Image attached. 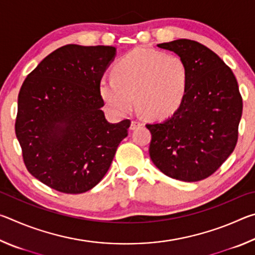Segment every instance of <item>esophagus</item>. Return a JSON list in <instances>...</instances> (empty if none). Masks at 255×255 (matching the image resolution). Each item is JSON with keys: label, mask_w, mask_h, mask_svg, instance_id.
Instances as JSON below:
<instances>
[{"label": "esophagus", "mask_w": 255, "mask_h": 255, "mask_svg": "<svg viewBox=\"0 0 255 255\" xmlns=\"http://www.w3.org/2000/svg\"><path fill=\"white\" fill-rule=\"evenodd\" d=\"M141 125H143V124L139 123V122H135V120H133V122H131V125H130V130H135L137 127H140Z\"/></svg>", "instance_id": "34e87169"}]
</instances>
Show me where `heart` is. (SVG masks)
<instances>
[{"instance_id":"heart-1","label":"heart","mask_w":255,"mask_h":255,"mask_svg":"<svg viewBox=\"0 0 255 255\" xmlns=\"http://www.w3.org/2000/svg\"><path fill=\"white\" fill-rule=\"evenodd\" d=\"M115 76H103L100 94L112 114L122 116L136 105L145 117L164 119L174 114L187 92L188 67L179 56L137 48L115 67Z\"/></svg>"}]
</instances>
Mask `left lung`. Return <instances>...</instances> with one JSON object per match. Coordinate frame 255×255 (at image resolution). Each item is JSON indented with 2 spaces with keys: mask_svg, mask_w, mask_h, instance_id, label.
I'll return each mask as SVG.
<instances>
[{
  "mask_svg": "<svg viewBox=\"0 0 255 255\" xmlns=\"http://www.w3.org/2000/svg\"><path fill=\"white\" fill-rule=\"evenodd\" d=\"M188 67L187 92L176 111L161 123L147 124L149 156L172 179L196 182L226 161L237 143L243 102L234 74L213 50L178 39L158 44Z\"/></svg>",
  "mask_w": 255,
  "mask_h": 255,
  "instance_id": "left-lung-1",
  "label": "left lung"
}]
</instances>
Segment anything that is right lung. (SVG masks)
I'll list each match as a JSON object with an SVG mask.
<instances>
[{"mask_svg": "<svg viewBox=\"0 0 255 255\" xmlns=\"http://www.w3.org/2000/svg\"><path fill=\"white\" fill-rule=\"evenodd\" d=\"M112 46L66 45L38 64L21 86L15 135L34 178L64 193L100 182L128 135L129 120L106 119L100 81Z\"/></svg>", "mask_w": 255, "mask_h": 255, "instance_id": "1", "label": "right lung"}]
</instances>
